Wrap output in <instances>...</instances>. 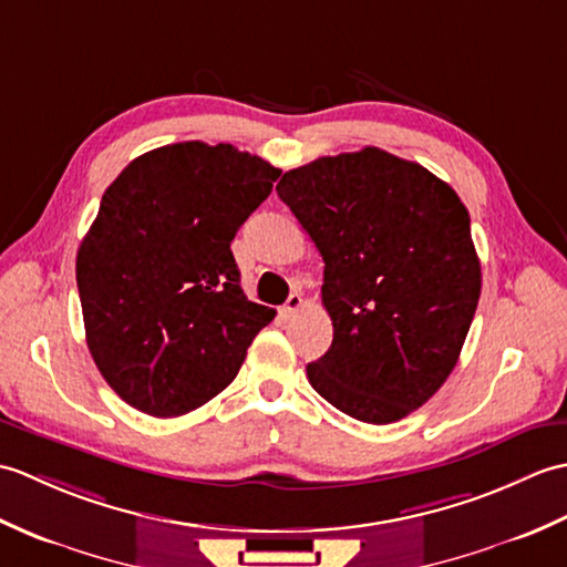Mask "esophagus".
Returning a JSON list of instances; mask_svg holds the SVG:
<instances>
[{
	"label": "esophagus",
	"instance_id": "obj_1",
	"mask_svg": "<svg viewBox=\"0 0 567 567\" xmlns=\"http://www.w3.org/2000/svg\"><path fill=\"white\" fill-rule=\"evenodd\" d=\"M302 305H305L302 295H299V292H292L290 297H287V302H285V307H282V315H285V317H292L295 311L302 309Z\"/></svg>",
	"mask_w": 567,
	"mask_h": 567
}]
</instances>
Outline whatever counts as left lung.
Returning <instances> with one entry per match:
<instances>
[{
	"mask_svg": "<svg viewBox=\"0 0 567 567\" xmlns=\"http://www.w3.org/2000/svg\"><path fill=\"white\" fill-rule=\"evenodd\" d=\"M323 258L333 321L309 384L343 414L392 424L439 392L473 323L483 272L470 214L419 163L368 146L277 183Z\"/></svg>",
	"mask_w": 567,
	"mask_h": 567,
	"instance_id": "1",
	"label": "left lung"
}]
</instances>
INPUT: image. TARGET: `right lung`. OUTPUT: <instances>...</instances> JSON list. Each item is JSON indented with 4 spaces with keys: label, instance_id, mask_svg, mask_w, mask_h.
Returning <instances> with one entry per match:
<instances>
[{
    "label": "right lung",
    "instance_id": "obj_1",
    "mask_svg": "<svg viewBox=\"0 0 567 567\" xmlns=\"http://www.w3.org/2000/svg\"><path fill=\"white\" fill-rule=\"evenodd\" d=\"M231 143H173L106 187L78 250L87 348L126 404L179 416L226 390L275 309L240 290L231 240L280 177Z\"/></svg>",
    "mask_w": 567,
    "mask_h": 567
}]
</instances>
